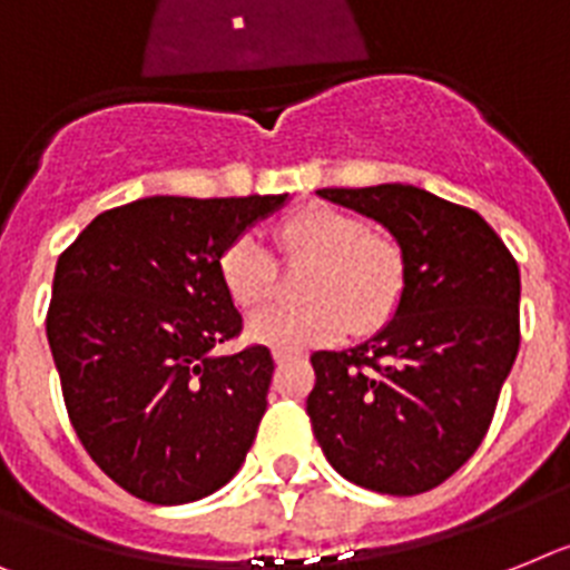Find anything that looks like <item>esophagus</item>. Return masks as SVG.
<instances>
[{
  "label": "esophagus",
  "mask_w": 570,
  "mask_h": 570,
  "mask_svg": "<svg viewBox=\"0 0 570 570\" xmlns=\"http://www.w3.org/2000/svg\"><path fill=\"white\" fill-rule=\"evenodd\" d=\"M275 356L277 365H286V362H293V358H301V353H293V351H275L272 353Z\"/></svg>",
  "instance_id": "1"
}]
</instances>
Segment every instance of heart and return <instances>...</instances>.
<instances>
[{
  "label": "heart",
  "instance_id": "b5f03b06",
  "mask_svg": "<svg viewBox=\"0 0 570 570\" xmlns=\"http://www.w3.org/2000/svg\"><path fill=\"white\" fill-rule=\"evenodd\" d=\"M277 255L309 263L301 281L304 304H281L252 315L248 338L275 351L330 344L347 330L367 336L394 318L405 293V255L394 237L371 232L358 214L327 203L301 205L272 228ZM234 307L255 309L272 295L277 266L252 234L234 237L217 261Z\"/></svg>",
  "mask_w": 570,
  "mask_h": 570
}]
</instances>
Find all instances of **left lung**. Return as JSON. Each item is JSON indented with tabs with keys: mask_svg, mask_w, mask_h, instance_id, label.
<instances>
[{
	"mask_svg": "<svg viewBox=\"0 0 570 570\" xmlns=\"http://www.w3.org/2000/svg\"><path fill=\"white\" fill-rule=\"evenodd\" d=\"M318 196L394 234L405 293L374 338L309 356L313 434L353 484L417 495L455 475L490 429L519 353V263L481 214L414 185Z\"/></svg>",
	"mask_w": 570,
	"mask_h": 570,
	"instance_id": "left-lung-1",
	"label": "left lung"
}]
</instances>
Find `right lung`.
Here are the masks:
<instances>
[{"mask_svg":"<svg viewBox=\"0 0 570 570\" xmlns=\"http://www.w3.org/2000/svg\"><path fill=\"white\" fill-rule=\"evenodd\" d=\"M284 199L147 196L98 214L57 261L46 333L66 411L136 499H205L255 443L275 362L263 344L212 353L243 330L217 261Z\"/></svg>","mask_w":570,"mask_h":570,"instance_id":"right-lung-1","label":"right lung"}]
</instances>
